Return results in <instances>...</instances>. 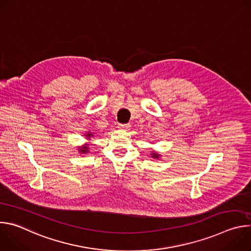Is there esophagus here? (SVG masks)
<instances>
[{
	"label": "esophagus",
	"instance_id": "1",
	"mask_svg": "<svg viewBox=\"0 0 251 251\" xmlns=\"http://www.w3.org/2000/svg\"><path fill=\"white\" fill-rule=\"evenodd\" d=\"M118 127L123 130H128L130 128V124H119Z\"/></svg>",
	"mask_w": 251,
	"mask_h": 251
}]
</instances>
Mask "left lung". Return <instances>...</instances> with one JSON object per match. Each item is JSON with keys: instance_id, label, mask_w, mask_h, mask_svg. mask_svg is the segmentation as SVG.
<instances>
[{"instance_id": "obj_1", "label": "left lung", "mask_w": 251, "mask_h": 251, "mask_svg": "<svg viewBox=\"0 0 251 251\" xmlns=\"http://www.w3.org/2000/svg\"><path fill=\"white\" fill-rule=\"evenodd\" d=\"M151 156H152V158H154V159H159V157H160V155L157 154V153H155V152H153V153L151 154Z\"/></svg>"}]
</instances>
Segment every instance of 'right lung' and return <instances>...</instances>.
I'll return each mask as SVG.
<instances>
[{
	"mask_svg": "<svg viewBox=\"0 0 251 251\" xmlns=\"http://www.w3.org/2000/svg\"><path fill=\"white\" fill-rule=\"evenodd\" d=\"M92 136H93V133H91V132H88L87 134H85V137H86L87 139H90ZM78 148H79V149H78V151H79L81 154L88 153V146H87V144L83 145L82 147H78Z\"/></svg>",
	"mask_w": 251,
	"mask_h": 251,
	"instance_id": "obj_1",
	"label": "right lung"
}]
</instances>
